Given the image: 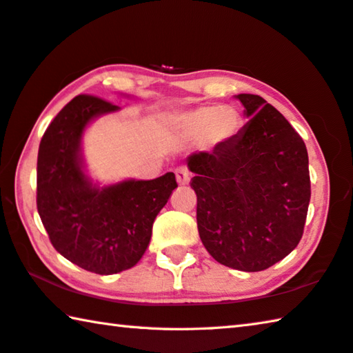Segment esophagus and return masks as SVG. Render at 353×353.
Instances as JSON below:
<instances>
[{
  "label": "esophagus",
  "instance_id": "1",
  "mask_svg": "<svg viewBox=\"0 0 353 353\" xmlns=\"http://www.w3.org/2000/svg\"><path fill=\"white\" fill-rule=\"evenodd\" d=\"M176 179L181 185H187L190 182V171L185 166H179L176 170Z\"/></svg>",
  "mask_w": 353,
  "mask_h": 353
}]
</instances>
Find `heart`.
<instances>
[{
  "label": "heart",
  "mask_w": 353,
  "mask_h": 353,
  "mask_svg": "<svg viewBox=\"0 0 353 353\" xmlns=\"http://www.w3.org/2000/svg\"><path fill=\"white\" fill-rule=\"evenodd\" d=\"M241 115L229 105H205L176 117L177 128L187 137L207 135L210 143H224L241 128Z\"/></svg>",
  "instance_id": "1"
}]
</instances>
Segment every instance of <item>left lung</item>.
<instances>
[{
  "instance_id": "8db88e82",
  "label": "left lung",
  "mask_w": 353,
  "mask_h": 353,
  "mask_svg": "<svg viewBox=\"0 0 353 353\" xmlns=\"http://www.w3.org/2000/svg\"><path fill=\"white\" fill-rule=\"evenodd\" d=\"M235 98L249 121L212 152L191 154L187 165L208 254L232 270L256 272L301 241L312 196L308 152L276 107L259 94Z\"/></svg>"
}]
</instances>
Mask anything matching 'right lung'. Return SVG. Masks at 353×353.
I'll return each instance as SVG.
<instances>
[{
	"mask_svg": "<svg viewBox=\"0 0 353 353\" xmlns=\"http://www.w3.org/2000/svg\"><path fill=\"white\" fill-rule=\"evenodd\" d=\"M118 110L104 99L79 94L48 126L37 157V210L51 244L71 263L101 276L140 261L155 216L177 188L174 172L104 187L87 176L82 135L93 119Z\"/></svg>",
	"mask_w": 353,
	"mask_h": 353,
	"instance_id": "obj_1",
	"label": "right lung"
}]
</instances>
